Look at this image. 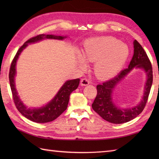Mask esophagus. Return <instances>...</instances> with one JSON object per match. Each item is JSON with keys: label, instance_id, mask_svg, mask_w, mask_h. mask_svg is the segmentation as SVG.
Masks as SVG:
<instances>
[{"label": "esophagus", "instance_id": "esophagus-1", "mask_svg": "<svg viewBox=\"0 0 159 159\" xmlns=\"http://www.w3.org/2000/svg\"><path fill=\"white\" fill-rule=\"evenodd\" d=\"M80 84L82 85H88L90 84V80L88 79H86V78H85V79H83L81 80V81H80Z\"/></svg>", "mask_w": 159, "mask_h": 159}]
</instances>
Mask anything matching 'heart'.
Wrapping results in <instances>:
<instances>
[{
    "mask_svg": "<svg viewBox=\"0 0 159 159\" xmlns=\"http://www.w3.org/2000/svg\"><path fill=\"white\" fill-rule=\"evenodd\" d=\"M83 57L88 61H95V72L99 79H107L116 76L124 65L129 55L126 45L111 36L94 38L88 40L84 45ZM82 56L80 64L85 66Z\"/></svg>",
    "mask_w": 159,
    "mask_h": 159,
    "instance_id": "heart-1",
    "label": "heart"
}]
</instances>
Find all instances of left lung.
Instances as JSON below:
<instances>
[{
  "label": "left lung",
  "instance_id": "left-lung-1",
  "mask_svg": "<svg viewBox=\"0 0 159 159\" xmlns=\"http://www.w3.org/2000/svg\"><path fill=\"white\" fill-rule=\"evenodd\" d=\"M134 55L127 69L122 70L116 76L97 85L98 94L92 104L94 111L103 119L115 124L130 121L141 114L149 98L153 82L152 66L143 48L134 40ZM134 68H143L146 72L148 80L145 87L143 98L138 106L129 109H121L115 106L112 100V92L115 86Z\"/></svg>",
  "mask_w": 159,
  "mask_h": 159
}]
</instances>
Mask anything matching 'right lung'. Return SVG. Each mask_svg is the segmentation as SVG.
Masks as SVG:
<instances>
[{
	"label": "right lung",
	"instance_id": "obj_1",
	"mask_svg": "<svg viewBox=\"0 0 159 159\" xmlns=\"http://www.w3.org/2000/svg\"><path fill=\"white\" fill-rule=\"evenodd\" d=\"M66 36H55V35H45V34H40L36 36H34L31 39L26 41L23 45L20 48L17 52L16 53L14 59L10 65V72H9V80L10 88H11L12 98L14 100L15 104L19 111L21 115L28 118L31 121L36 123H48L56 119L57 117L62 114L65 111L68 106L69 96L74 90H75L78 88L79 85L80 79H76L74 80H67L66 82L62 85L60 88L57 95L51 100L49 103L46 104L45 107H41V108L36 109H30L27 108L17 95V92L16 90L15 85V76L16 74V62L19 57V56L25 48L27 46L29 43H36L38 41H41L43 39H58L63 40Z\"/></svg>",
	"mask_w": 159,
	"mask_h": 159
}]
</instances>
